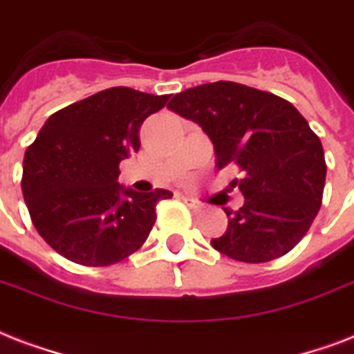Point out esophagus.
I'll use <instances>...</instances> for the list:
<instances>
[{
    "label": "esophagus",
    "mask_w": 354,
    "mask_h": 354,
    "mask_svg": "<svg viewBox=\"0 0 354 354\" xmlns=\"http://www.w3.org/2000/svg\"><path fill=\"white\" fill-rule=\"evenodd\" d=\"M183 201H185L186 205H188V207L192 208V210H201V205H199V203H197V201H194V199H190V197H185Z\"/></svg>",
    "instance_id": "obj_1"
}]
</instances>
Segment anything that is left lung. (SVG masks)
<instances>
[{
  "label": "left lung",
  "instance_id": "left-lung-1",
  "mask_svg": "<svg viewBox=\"0 0 354 354\" xmlns=\"http://www.w3.org/2000/svg\"><path fill=\"white\" fill-rule=\"evenodd\" d=\"M168 109L201 125L216 168L236 166L245 197L225 208L229 225L212 238L216 251L248 264L275 260L301 242L319 212L325 188L322 140L290 101L232 81L207 83L174 95Z\"/></svg>",
  "mask_w": 354,
  "mask_h": 354
}]
</instances>
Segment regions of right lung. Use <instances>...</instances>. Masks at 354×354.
Returning <instances> with one entry per match:
<instances>
[{"instance_id":"right-lung-1","label":"right lung","mask_w":354,"mask_h":354,"mask_svg":"<svg viewBox=\"0 0 354 354\" xmlns=\"http://www.w3.org/2000/svg\"><path fill=\"white\" fill-rule=\"evenodd\" d=\"M169 95L101 90L48 118L26 149L21 194L38 234L64 259L100 268L138 251L174 196L118 185L120 162L140 149V127Z\"/></svg>"}]
</instances>
